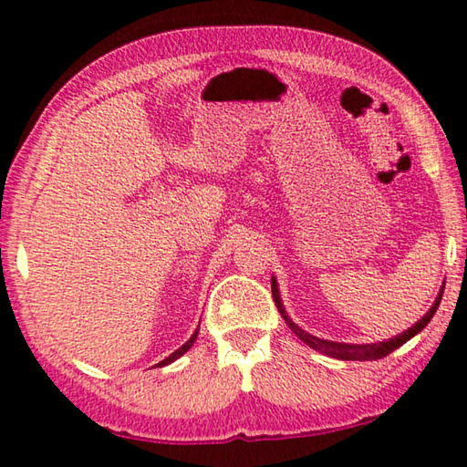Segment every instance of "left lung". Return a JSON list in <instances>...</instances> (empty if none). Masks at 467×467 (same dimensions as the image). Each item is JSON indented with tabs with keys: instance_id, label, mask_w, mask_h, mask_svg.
<instances>
[{
	"instance_id": "obj_1",
	"label": "left lung",
	"mask_w": 467,
	"mask_h": 467,
	"mask_svg": "<svg viewBox=\"0 0 467 467\" xmlns=\"http://www.w3.org/2000/svg\"><path fill=\"white\" fill-rule=\"evenodd\" d=\"M442 290H445V284H442V286H441L439 296L432 303L431 311L426 313L420 321L414 323L412 327L406 329L404 334H400V336H395L391 339H387V342H379V344H342V342H329V339L315 337V336L306 334V331L300 329L296 323L288 317L286 311H284L282 300H280V292H278V284H275V280L272 278V295H274V300H275V306H278V311H280V315L284 317V321L288 323V327L295 331V336L303 339L306 346H311L313 350L326 354V357H331V358H339V360H379V358L387 357V354H391L395 348H400L401 344H406L410 337H414L418 331H422L426 326H429V321L432 319V315L437 313V309H439Z\"/></svg>"
}]
</instances>
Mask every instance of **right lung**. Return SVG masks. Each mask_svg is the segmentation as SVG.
<instances>
[{
	"instance_id": "right-lung-1",
	"label": "right lung",
	"mask_w": 467,
	"mask_h": 467,
	"mask_svg": "<svg viewBox=\"0 0 467 467\" xmlns=\"http://www.w3.org/2000/svg\"><path fill=\"white\" fill-rule=\"evenodd\" d=\"M195 337H197V329L193 331V336H192V337H189V339H187V342H185L183 346H181V348H179V350H175V352H172V354H171V357H169V358H164L162 362H158V367H164V365H169V362H172V360H177L179 357H183V354H185V352L189 350V348H192V346H193V342H195Z\"/></svg>"
}]
</instances>
